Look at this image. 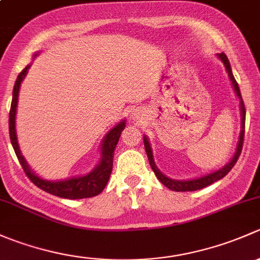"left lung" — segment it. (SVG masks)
<instances>
[{
    "instance_id": "1",
    "label": "left lung",
    "mask_w": 260,
    "mask_h": 260,
    "mask_svg": "<svg viewBox=\"0 0 260 260\" xmlns=\"http://www.w3.org/2000/svg\"><path fill=\"white\" fill-rule=\"evenodd\" d=\"M217 57H219V59L222 61V64H224L228 75H229L230 80H232L233 88H234L235 94H237V96L239 98V102H240L242 131H240L239 142H238L237 151H235L234 156H233V158L230 159L229 164H226L224 167L216 170V171L211 172V174H208V175H205V176H201V177H199V179H192V180H172V179H170V177L165 176V175L162 174L158 169H157L156 164H154V161H153V154H152L151 145H149V142H148V138L145 136V137H143V142H145L146 153H147V157H148L149 165H151L152 170H153V172H154V175H156L157 179L161 181V182L164 183L167 188H170V190H172V191H196V190H200V188H204V187H206V186L211 185V183L215 182V181L221 180L222 177L226 176V175L229 174V171L233 169V167H234V165L237 164L238 158H239L240 153H242L244 133H245V107H244V102L242 98V94H240L239 85H238L237 80H235L234 75H233L232 68H230V62H229V60H228L226 55H225L224 52H221V54H217Z\"/></svg>"
}]
</instances>
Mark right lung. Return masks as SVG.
I'll return each mask as SVG.
<instances>
[{
    "label": "right lung",
    "mask_w": 260,
    "mask_h": 260,
    "mask_svg": "<svg viewBox=\"0 0 260 260\" xmlns=\"http://www.w3.org/2000/svg\"><path fill=\"white\" fill-rule=\"evenodd\" d=\"M39 52L34 54V57L38 56ZM30 65L25 68L22 72L18 74L16 81H15L14 91H12V102H11V109H10V119H9V128H10V140H11L12 147L15 149L18 162L22 166L23 172L26 176L30 179L34 185L38 186L41 190L46 191V192L51 193V195L59 196V198L64 199H86L93 198L101 193L104 190V187L108 183L109 176L112 174V169H113V157H114V149L117 147L118 141H119L120 133L125 127V120L118 123L114 125L111 131L106 135L103 142H102V154L101 161L96 165L95 169L88 175L79 177H72V179L61 180V181H48L39 177L35 175V172L31 171L28 167L27 162L25 161L23 156L21 154L20 147L17 142V135H16V111H17V102H18V91H20V86L22 80L25 79L27 70Z\"/></svg>",
    "instance_id": "add662e5"
}]
</instances>
